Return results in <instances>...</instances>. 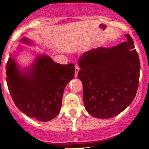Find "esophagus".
Wrapping results in <instances>:
<instances>
[{
	"label": "esophagus",
	"mask_w": 149,
	"mask_h": 149,
	"mask_svg": "<svg viewBox=\"0 0 149 149\" xmlns=\"http://www.w3.org/2000/svg\"><path fill=\"white\" fill-rule=\"evenodd\" d=\"M79 67L78 65H76V67H75V76H77L78 75V72L79 71Z\"/></svg>",
	"instance_id": "obj_1"
}]
</instances>
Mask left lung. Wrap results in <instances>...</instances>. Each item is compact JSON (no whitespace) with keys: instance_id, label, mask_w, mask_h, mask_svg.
<instances>
[{"instance_id":"left-lung-1","label":"left lung","mask_w":149,"mask_h":149,"mask_svg":"<svg viewBox=\"0 0 149 149\" xmlns=\"http://www.w3.org/2000/svg\"><path fill=\"white\" fill-rule=\"evenodd\" d=\"M127 41L112 47L84 52L79 59L78 76L83 84L85 108L92 116L112 118L125 109L136 97L140 61L129 34Z\"/></svg>"}]
</instances>
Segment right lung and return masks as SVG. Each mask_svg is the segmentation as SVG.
<instances>
[{
    "mask_svg": "<svg viewBox=\"0 0 149 149\" xmlns=\"http://www.w3.org/2000/svg\"><path fill=\"white\" fill-rule=\"evenodd\" d=\"M24 42H29L23 39ZM8 90L19 110L31 118L49 121L58 115L67 84L74 77L75 65L55 63L46 55L37 58L29 71L20 73L15 61L6 63Z\"/></svg>",
    "mask_w": 149,
    "mask_h": 149,
    "instance_id": "right-lung-1",
    "label": "right lung"
}]
</instances>
